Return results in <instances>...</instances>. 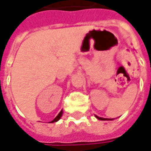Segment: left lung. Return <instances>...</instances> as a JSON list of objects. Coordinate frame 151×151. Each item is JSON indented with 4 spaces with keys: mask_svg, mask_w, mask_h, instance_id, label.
<instances>
[{
    "mask_svg": "<svg viewBox=\"0 0 151 151\" xmlns=\"http://www.w3.org/2000/svg\"><path fill=\"white\" fill-rule=\"evenodd\" d=\"M95 117H96L97 119H99V120H113V119H104V118L98 117V116H96V115H95Z\"/></svg>",
    "mask_w": 151,
    "mask_h": 151,
    "instance_id": "8db88e82",
    "label": "left lung"
}]
</instances>
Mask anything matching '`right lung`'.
<instances>
[{
	"mask_svg": "<svg viewBox=\"0 0 151 151\" xmlns=\"http://www.w3.org/2000/svg\"><path fill=\"white\" fill-rule=\"evenodd\" d=\"M62 114H63V110H61L60 112V113L55 117V119H53L50 123H55V122H57V121H59L60 119V118L62 117Z\"/></svg>",
	"mask_w": 151,
	"mask_h": 151,
	"instance_id": "1",
	"label": "right lung"
}]
</instances>
